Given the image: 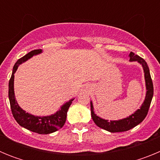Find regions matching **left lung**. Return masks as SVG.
<instances>
[{
  "label": "left lung",
  "instance_id": "1",
  "mask_svg": "<svg viewBox=\"0 0 160 160\" xmlns=\"http://www.w3.org/2000/svg\"><path fill=\"white\" fill-rule=\"evenodd\" d=\"M129 56L130 61H137L138 62L142 65L144 70V76H145V81H146L147 94L145 100H144L140 109H138V111H135L134 114L130 115L128 118L118 120V121H110V122H108L107 120L102 119V118H99L94 114L93 104L92 102H90L91 117H92V119L94 120V123L98 127H99L100 128H102L106 131L112 133L129 131V130L132 129L133 128H135L137 125H138L140 122H142L144 118H146L147 114H148L150 105H151V102H152V97H153V82H152L151 74H150L149 67L147 64L146 61L139 57V56H138V55H135L133 52H131Z\"/></svg>",
  "mask_w": 160,
  "mask_h": 160
}]
</instances>
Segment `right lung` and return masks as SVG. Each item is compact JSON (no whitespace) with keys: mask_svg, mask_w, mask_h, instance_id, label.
<instances>
[{"mask_svg":"<svg viewBox=\"0 0 160 160\" xmlns=\"http://www.w3.org/2000/svg\"><path fill=\"white\" fill-rule=\"evenodd\" d=\"M40 53H42V49L32 50L27 54H25L22 58L18 59V62L15 63L13 69H12V76L9 79V82H8V98H9L12 115L20 126H22V127L32 131V132L38 133L41 135H42V134L47 135V134H50V133H53L58 130L61 129L64 126L66 120L68 109L70 107L72 101L73 99L70 100L68 102L65 103L64 105L61 107L60 111H58L56 114H53V115L46 117H38L34 116V115L26 113L25 111H23L18 106V102L15 99V96H14V73L18 70L19 65L30 58L33 55L38 54Z\"/></svg>","mask_w":160,"mask_h":160,"instance_id":"obj_1","label":"right lung"}]
</instances>
